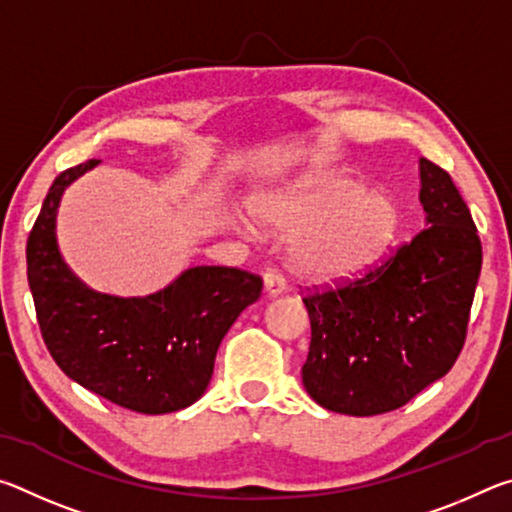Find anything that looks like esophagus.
<instances>
[{
  "instance_id": "esophagus-1",
  "label": "esophagus",
  "mask_w": 512,
  "mask_h": 512,
  "mask_svg": "<svg viewBox=\"0 0 512 512\" xmlns=\"http://www.w3.org/2000/svg\"><path fill=\"white\" fill-rule=\"evenodd\" d=\"M284 289H287V284H284V277L280 273H277V271H266L264 273V293L268 298L282 296Z\"/></svg>"
}]
</instances>
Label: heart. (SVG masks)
<instances>
[{
	"label": "heart",
	"mask_w": 512,
	"mask_h": 512,
	"mask_svg": "<svg viewBox=\"0 0 512 512\" xmlns=\"http://www.w3.org/2000/svg\"><path fill=\"white\" fill-rule=\"evenodd\" d=\"M257 216L289 232V268L316 287H341L368 275L391 253L402 212L391 194L352 178L305 180L266 194ZM248 230V228H246Z\"/></svg>",
	"instance_id": "1"
}]
</instances>
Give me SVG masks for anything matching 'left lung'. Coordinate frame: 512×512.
I'll return each mask as SVG.
<instances>
[{
    "label": "left lung",
    "mask_w": 512,
    "mask_h": 512,
    "mask_svg": "<svg viewBox=\"0 0 512 512\" xmlns=\"http://www.w3.org/2000/svg\"><path fill=\"white\" fill-rule=\"evenodd\" d=\"M424 230L348 287L305 298L311 343L302 384L343 415L400 409L445 377L465 343L481 241L454 180L420 160Z\"/></svg>",
    "instance_id": "left-lung-1"
}]
</instances>
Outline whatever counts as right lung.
<instances>
[{"label":"right lung","instance_id":"obj_1","mask_svg":"<svg viewBox=\"0 0 512 512\" xmlns=\"http://www.w3.org/2000/svg\"><path fill=\"white\" fill-rule=\"evenodd\" d=\"M60 173L27 244L29 287L42 339L58 368L88 391L137 413L192 406L207 391L216 350L262 280L239 268L192 266L149 296L90 289L60 253L56 223L67 187L97 167Z\"/></svg>","mask_w":512,"mask_h":512}]
</instances>
